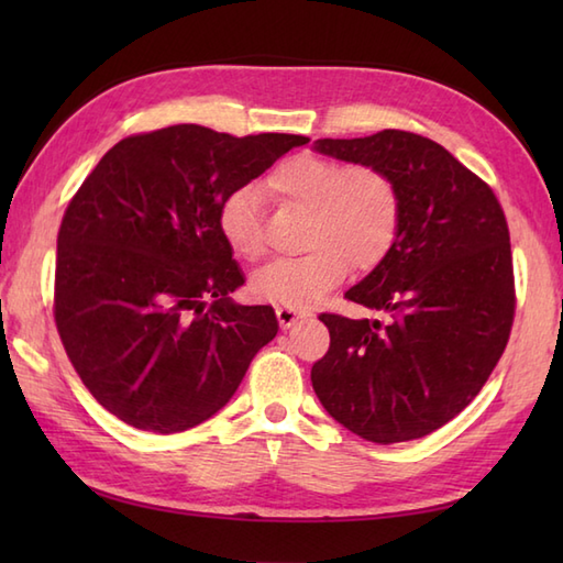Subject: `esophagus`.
Here are the masks:
<instances>
[{
    "label": "esophagus",
    "instance_id": "obj_1",
    "mask_svg": "<svg viewBox=\"0 0 563 563\" xmlns=\"http://www.w3.org/2000/svg\"><path fill=\"white\" fill-rule=\"evenodd\" d=\"M275 317H278V324L283 329H292L295 324H300L302 319H307L309 312H305V309H292V307H278L275 309Z\"/></svg>",
    "mask_w": 563,
    "mask_h": 563
}]
</instances>
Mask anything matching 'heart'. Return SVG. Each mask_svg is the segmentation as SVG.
Segmentation results:
<instances>
[{"mask_svg":"<svg viewBox=\"0 0 563 563\" xmlns=\"http://www.w3.org/2000/svg\"><path fill=\"white\" fill-rule=\"evenodd\" d=\"M268 190L285 206L305 210L297 258L266 263L251 275L256 300L309 307L349 273L369 271L385 258L399 234L401 194L394 178L369 164L292 157L268 176ZM220 232L236 256L256 261L266 251L256 188H239L222 202Z\"/></svg>","mask_w":563,"mask_h":563,"instance_id":"heart-1","label":"heart"}]
</instances>
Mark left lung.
I'll use <instances>...</instances> for the list:
<instances>
[{"label": "left lung", "instance_id": "left-lung-1", "mask_svg": "<svg viewBox=\"0 0 563 563\" xmlns=\"http://www.w3.org/2000/svg\"><path fill=\"white\" fill-rule=\"evenodd\" d=\"M314 150L387 172L401 222L389 254L345 292L389 324L321 314L331 345L312 365V387L331 418L369 442L423 438L482 391L506 351L516 314L506 214L428 137L382 130Z\"/></svg>", "mask_w": 563, "mask_h": 563}]
</instances>
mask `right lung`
<instances>
[{"label": "right lung", "mask_w": 563, "mask_h": 563, "mask_svg": "<svg viewBox=\"0 0 563 563\" xmlns=\"http://www.w3.org/2000/svg\"><path fill=\"white\" fill-rule=\"evenodd\" d=\"M309 137H234L184 123L118 142L69 200L57 234L55 324L106 411L181 433L232 399L275 339L220 232L222 202Z\"/></svg>", "instance_id": "add662e5"}]
</instances>
